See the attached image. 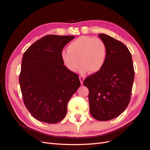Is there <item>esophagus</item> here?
I'll list each match as a JSON object with an SVG mask.
<instances>
[{"mask_svg": "<svg viewBox=\"0 0 150 150\" xmlns=\"http://www.w3.org/2000/svg\"><path fill=\"white\" fill-rule=\"evenodd\" d=\"M85 78L84 76H79V80H80V82L81 84H83V82H84V80Z\"/></svg>", "mask_w": 150, "mask_h": 150, "instance_id": "esophagus-1", "label": "esophagus"}]
</instances>
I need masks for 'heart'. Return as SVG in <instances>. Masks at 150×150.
<instances>
[{
	"instance_id": "heart-1",
	"label": "heart",
	"mask_w": 150,
	"mask_h": 150,
	"mask_svg": "<svg viewBox=\"0 0 150 150\" xmlns=\"http://www.w3.org/2000/svg\"><path fill=\"white\" fill-rule=\"evenodd\" d=\"M61 54V59L68 70L76 72L89 71L95 74L100 71L105 64L107 57L106 44L99 38L82 35L72 40Z\"/></svg>"
}]
</instances>
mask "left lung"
<instances>
[{"mask_svg": "<svg viewBox=\"0 0 150 150\" xmlns=\"http://www.w3.org/2000/svg\"><path fill=\"white\" fill-rule=\"evenodd\" d=\"M98 36L106 46V63L100 71L86 78L83 84L89 89L91 115L97 120L108 121L128 106L134 71L131 54L123 43L104 34Z\"/></svg>", "mask_w": 150, "mask_h": 150, "instance_id": "1", "label": "left lung"}]
</instances>
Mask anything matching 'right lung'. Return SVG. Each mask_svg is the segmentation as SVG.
<instances>
[{"mask_svg": "<svg viewBox=\"0 0 150 150\" xmlns=\"http://www.w3.org/2000/svg\"><path fill=\"white\" fill-rule=\"evenodd\" d=\"M72 35H48L23 54L19 84L28 110L37 120L54 124L64 118L69 99L81 86L64 66L61 54Z\"/></svg>", "mask_w": 150, "mask_h": 150, "instance_id": "obj_1", "label": "right lung"}]
</instances>
